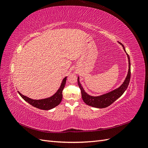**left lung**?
I'll use <instances>...</instances> for the list:
<instances>
[{
  "instance_id": "8db88e82",
  "label": "left lung",
  "mask_w": 148,
  "mask_h": 148,
  "mask_svg": "<svg viewBox=\"0 0 148 148\" xmlns=\"http://www.w3.org/2000/svg\"><path fill=\"white\" fill-rule=\"evenodd\" d=\"M121 45L122 46L123 50L125 52L127 53L124 46L123 44L119 42ZM127 55L128 59V72L126 78H125L124 82L121 86L114 89V91L109 92L108 93H106L105 95H103L99 96H92L88 95V94L84 91L83 88L82 86V84H80L79 81V77H78V84L79 88H80L82 92V96L83 101L86 103L88 106H90L94 107H96V108H105L109 106L114 102L118 98H119L122 96L125 90L127 89L128 86L129 84L130 81V76H131V69H130V57L128 53H127Z\"/></svg>"
}]
</instances>
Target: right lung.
I'll return each mask as SVG.
<instances>
[{
	"mask_svg": "<svg viewBox=\"0 0 148 148\" xmlns=\"http://www.w3.org/2000/svg\"><path fill=\"white\" fill-rule=\"evenodd\" d=\"M66 80V77L64 78L59 89H58L57 91L54 94V95L50 97L46 98V99H44L34 100V99H30V98L21 95L19 91L18 92L19 95L25 101L29 103V104L33 106V107H36L38 109H40L42 110H50L54 108L55 107L57 106L62 101V91H63V89L65 87Z\"/></svg>",
	"mask_w": 148,
	"mask_h": 148,
	"instance_id": "obj_1",
	"label": "right lung"
}]
</instances>
